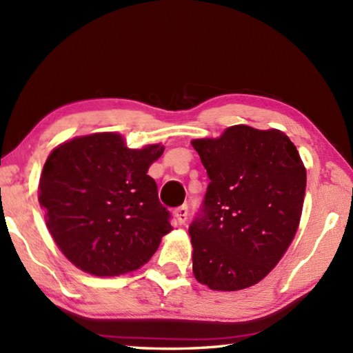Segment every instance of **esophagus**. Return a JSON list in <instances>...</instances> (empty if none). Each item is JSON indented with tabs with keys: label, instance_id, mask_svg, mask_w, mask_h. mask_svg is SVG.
Returning a JSON list of instances; mask_svg holds the SVG:
<instances>
[{
	"label": "esophagus",
	"instance_id": "esophagus-1",
	"mask_svg": "<svg viewBox=\"0 0 353 353\" xmlns=\"http://www.w3.org/2000/svg\"><path fill=\"white\" fill-rule=\"evenodd\" d=\"M174 214H176V217H177L179 225H183L186 222V219H188V205L179 206V208H176Z\"/></svg>",
	"mask_w": 353,
	"mask_h": 353
}]
</instances>
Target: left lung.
<instances>
[{"mask_svg": "<svg viewBox=\"0 0 353 353\" xmlns=\"http://www.w3.org/2000/svg\"><path fill=\"white\" fill-rule=\"evenodd\" d=\"M192 147L210 183L190 225L192 272L214 291L250 288L271 272L295 237L306 170L279 130L228 128Z\"/></svg>", "mask_w": 353, "mask_h": 353, "instance_id": "obj_1", "label": "left lung"}]
</instances>
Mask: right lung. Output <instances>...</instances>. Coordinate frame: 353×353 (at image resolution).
I'll return each instance as SVG.
<instances>
[{
  "instance_id": "obj_1",
  "label": "right lung",
  "mask_w": 353,
  "mask_h": 353,
  "mask_svg": "<svg viewBox=\"0 0 353 353\" xmlns=\"http://www.w3.org/2000/svg\"><path fill=\"white\" fill-rule=\"evenodd\" d=\"M162 153L163 145L130 150L114 133L76 137L52 151L39 179V205L74 266L113 277L153 257L171 231V214L147 174Z\"/></svg>"
}]
</instances>
